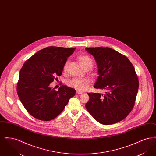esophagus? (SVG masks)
<instances>
[{
    "label": "esophagus",
    "mask_w": 156,
    "mask_h": 156,
    "mask_svg": "<svg viewBox=\"0 0 156 156\" xmlns=\"http://www.w3.org/2000/svg\"><path fill=\"white\" fill-rule=\"evenodd\" d=\"M76 94H83L82 92H81V91H80V90H77L76 91Z\"/></svg>",
    "instance_id": "1"
}]
</instances>
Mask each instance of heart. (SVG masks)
Instances as JSON below:
<instances>
[{
    "label": "heart",
    "instance_id": "obj_1",
    "mask_svg": "<svg viewBox=\"0 0 156 156\" xmlns=\"http://www.w3.org/2000/svg\"><path fill=\"white\" fill-rule=\"evenodd\" d=\"M78 59L81 62L82 67L85 69L91 68L93 66V61L89 56L87 55H82L78 57ZM68 61H67L64 64V69L66 70L68 67ZM68 84L75 88V89L83 91L88 88L89 85V80L87 79H82V78H74L72 80L69 81Z\"/></svg>",
    "mask_w": 156,
    "mask_h": 156
}]
</instances>
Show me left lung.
Returning a JSON list of instances; mask_svg holds the SVG:
<instances>
[{
    "label": "left lung",
    "mask_w": 156,
    "mask_h": 156,
    "mask_svg": "<svg viewBox=\"0 0 156 156\" xmlns=\"http://www.w3.org/2000/svg\"><path fill=\"white\" fill-rule=\"evenodd\" d=\"M85 50L93 55L99 76L96 89L105 94L88 93L85 107L99 123L108 125L125 119L132 111L139 89V80L133 64L126 56L109 47H90Z\"/></svg>",
    "instance_id": "left-lung-1"
}]
</instances>
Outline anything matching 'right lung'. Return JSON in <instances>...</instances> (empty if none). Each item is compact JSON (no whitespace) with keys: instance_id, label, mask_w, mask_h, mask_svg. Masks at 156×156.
Instances as JSON below:
<instances>
[{"instance_id":"1","label":"right lung","mask_w":156,"mask_h":156,"mask_svg":"<svg viewBox=\"0 0 156 156\" xmlns=\"http://www.w3.org/2000/svg\"><path fill=\"white\" fill-rule=\"evenodd\" d=\"M75 48L48 47L35 53L23 64L17 85L19 98L30 115L49 121L62 112L75 90L64 85L58 91L50 84L61 76L65 63Z\"/></svg>"}]
</instances>
